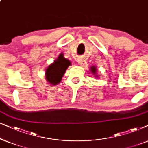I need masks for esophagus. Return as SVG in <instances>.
Wrapping results in <instances>:
<instances>
[{
    "mask_svg": "<svg viewBox=\"0 0 148 148\" xmlns=\"http://www.w3.org/2000/svg\"><path fill=\"white\" fill-rule=\"evenodd\" d=\"M78 64H82V60H81V59H78Z\"/></svg>",
    "mask_w": 148,
    "mask_h": 148,
    "instance_id": "esophagus-1",
    "label": "esophagus"
}]
</instances>
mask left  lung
<instances>
[{
  "label": "left lung",
  "mask_w": 148,
  "mask_h": 148,
  "mask_svg": "<svg viewBox=\"0 0 148 148\" xmlns=\"http://www.w3.org/2000/svg\"><path fill=\"white\" fill-rule=\"evenodd\" d=\"M92 71V72L93 73V74H95V72H96V68L95 67H91V70H90Z\"/></svg>",
  "instance_id": "left-lung-1"
}]
</instances>
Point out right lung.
Here are the masks:
<instances>
[{"mask_svg":"<svg viewBox=\"0 0 148 148\" xmlns=\"http://www.w3.org/2000/svg\"><path fill=\"white\" fill-rule=\"evenodd\" d=\"M71 64L70 61L64 58V55L60 54L58 60L50 65L46 71V79L49 83L58 84L61 82L66 69Z\"/></svg>","mask_w":148,"mask_h":148,"instance_id":"1","label":"right lung"}]
</instances>
